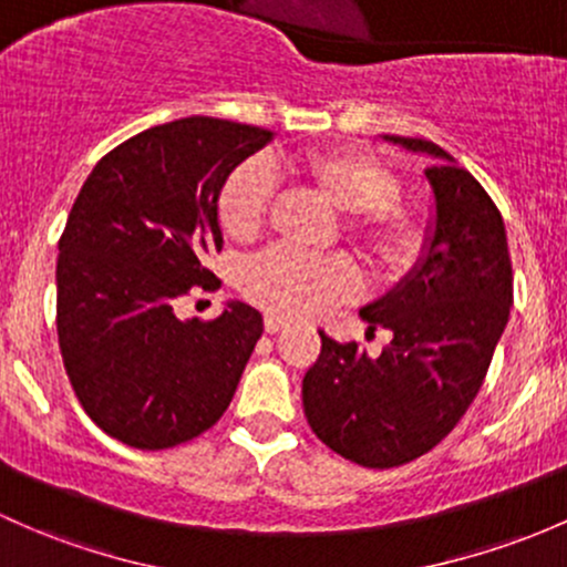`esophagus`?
<instances>
[{
	"mask_svg": "<svg viewBox=\"0 0 567 567\" xmlns=\"http://www.w3.org/2000/svg\"><path fill=\"white\" fill-rule=\"evenodd\" d=\"M288 326H290V320L282 318V315H271V312L264 315V329L268 333H277V331L288 329Z\"/></svg>",
	"mask_w": 567,
	"mask_h": 567,
	"instance_id": "34e87169",
	"label": "esophagus"
}]
</instances>
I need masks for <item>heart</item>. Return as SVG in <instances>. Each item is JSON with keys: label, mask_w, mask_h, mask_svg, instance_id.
I'll return each instance as SVG.
<instances>
[{"label": "heart", "mask_w": 567, "mask_h": 567, "mask_svg": "<svg viewBox=\"0 0 567 567\" xmlns=\"http://www.w3.org/2000/svg\"><path fill=\"white\" fill-rule=\"evenodd\" d=\"M288 174L312 187L344 217V238L380 277L404 274L424 249V223L399 204V176L378 157L348 146H326L288 159ZM274 182L260 165H241L223 184L217 217L234 241H255L266 228ZM355 268L342 255L299 258L268 252L244 268L241 290L255 307L282 318H309L355 293Z\"/></svg>", "instance_id": "1"}]
</instances>
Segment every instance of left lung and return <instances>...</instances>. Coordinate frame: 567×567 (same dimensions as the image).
Returning a JSON list of instances; mask_svg holds the SVG:
<instances>
[{
  "label": "left lung",
  "mask_w": 567,
  "mask_h": 567,
  "mask_svg": "<svg viewBox=\"0 0 567 567\" xmlns=\"http://www.w3.org/2000/svg\"><path fill=\"white\" fill-rule=\"evenodd\" d=\"M383 138L432 157L424 174L434 230L419 266L361 309L369 331H391L383 353L320 331V355L301 385L312 432L339 456L378 470L449 437L484 385L514 303L508 238L486 189L437 143Z\"/></svg>",
  "instance_id": "8db88e82"
}]
</instances>
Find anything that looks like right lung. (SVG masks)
<instances>
[{"label": "right lung", "mask_w": 567, "mask_h": 567, "mask_svg": "<svg viewBox=\"0 0 567 567\" xmlns=\"http://www.w3.org/2000/svg\"><path fill=\"white\" fill-rule=\"evenodd\" d=\"M271 130L187 116L111 148L83 182L56 260V331L89 419L143 451L198 437L234 399L258 309L230 301L214 320H178L193 288L217 290V198Z\"/></svg>", "instance_id": "add662e5"}]
</instances>
